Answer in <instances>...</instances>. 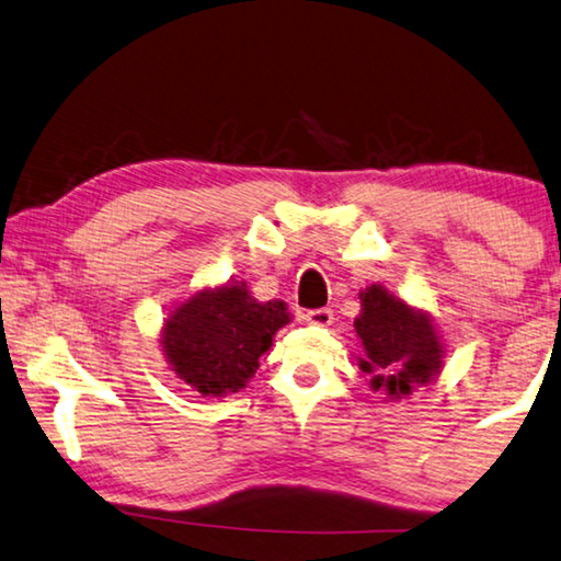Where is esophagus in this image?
Here are the masks:
<instances>
[{
	"label": "esophagus",
	"instance_id": "34e87169",
	"mask_svg": "<svg viewBox=\"0 0 561 561\" xmlns=\"http://www.w3.org/2000/svg\"><path fill=\"white\" fill-rule=\"evenodd\" d=\"M334 314L330 307H320V309H307L305 312V322L309 324H317V328H328V324H332Z\"/></svg>",
	"mask_w": 561,
	"mask_h": 561
}]
</instances>
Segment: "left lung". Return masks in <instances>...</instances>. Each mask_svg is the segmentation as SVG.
<instances>
[{"instance_id": "left-lung-1", "label": "left lung", "mask_w": 561, "mask_h": 561, "mask_svg": "<svg viewBox=\"0 0 561 561\" xmlns=\"http://www.w3.org/2000/svg\"><path fill=\"white\" fill-rule=\"evenodd\" d=\"M363 312L355 332L363 340L365 357H357L363 373H370V386L388 396H411L415 386L431 382L440 370L443 347L425 314L400 302L388 289L367 287Z\"/></svg>"}]
</instances>
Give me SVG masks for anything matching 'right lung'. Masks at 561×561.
I'll use <instances>...</instances> for the list:
<instances>
[{"label":"right lung","mask_w":561,"mask_h":561,"mask_svg":"<svg viewBox=\"0 0 561 561\" xmlns=\"http://www.w3.org/2000/svg\"><path fill=\"white\" fill-rule=\"evenodd\" d=\"M289 322L284 302H256L244 282L204 289L165 320L163 350L186 386L201 396L239 392L259 370V357Z\"/></svg>","instance_id":"right-lung-1"}]
</instances>
